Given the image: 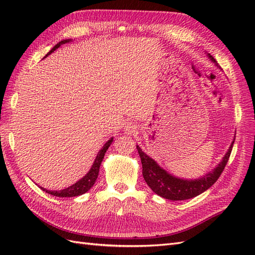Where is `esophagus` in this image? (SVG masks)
Returning a JSON list of instances; mask_svg holds the SVG:
<instances>
[{
	"label": "esophagus",
	"instance_id": "obj_1",
	"mask_svg": "<svg viewBox=\"0 0 255 255\" xmlns=\"http://www.w3.org/2000/svg\"><path fill=\"white\" fill-rule=\"evenodd\" d=\"M125 133L127 135H134L137 133V126L133 122H128L125 127Z\"/></svg>",
	"mask_w": 255,
	"mask_h": 255
}]
</instances>
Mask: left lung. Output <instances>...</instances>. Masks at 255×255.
<instances>
[{
	"label": "left lung",
	"instance_id": "obj_1",
	"mask_svg": "<svg viewBox=\"0 0 255 255\" xmlns=\"http://www.w3.org/2000/svg\"><path fill=\"white\" fill-rule=\"evenodd\" d=\"M207 56L216 66H218L217 61L215 60L211 54H207ZM234 140L235 136L228 152L225 154L220 163L212 171L195 180L183 179V177H177L169 173L165 169L161 168L155 160L151 158L149 155H146L139 148V145L137 144L136 148L141 159L143 179L145 183L149 185V187L153 190V192H155L156 195L164 199L171 200V201H180V200H187L197 197L207 190L218 180V177L222 173L223 169H225L228 163Z\"/></svg>",
	"mask_w": 255,
	"mask_h": 255
}]
</instances>
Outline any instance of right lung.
Wrapping results in <instances>:
<instances>
[{
	"mask_svg": "<svg viewBox=\"0 0 255 255\" xmlns=\"http://www.w3.org/2000/svg\"><path fill=\"white\" fill-rule=\"evenodd\" d=\"M72 41V39H65V40H61L59 41L57 44H55V47H54L47 55H45V57H47L48 55H50L51 53H53L54 51H55L56 49H58L61 44H65L67 42H70ZM114 140V138L112 137L110 140H107L106 143L102 146V149L100 150L98 152V155L94 161V164H92L90 170L87 172L86 175H84L81 180H79L76 183H74L73 185H71V186H69L65 189H61V190H48L45 189L43 187L40 186V188L48 192V194L52 195V196H55V197H60V198H69V197H76V196H81L83 194H85V192H87L92 186H94V184L97 180V177L99 175V169H100V166H101V163L102 160L104 158V155H105V152L107 151V149L110 148V145L112 144Z\"/></svg>",
	"mask_w": 255,
	"mask_h": 255,
	"instance_id": "obj_1",
	"label": "right lung"
}]
</instances>
